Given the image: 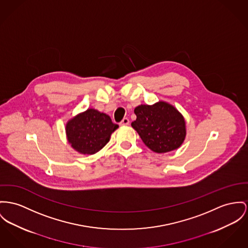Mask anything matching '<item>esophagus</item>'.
Returning a JSON list of instances; mask_svg holds the SVG:
<instances>
[{
    "label": "esophagus",
    "mask_w": 248,
    "mask_h": 248,
    "mask_svg": "<svg viewBox=\"0 0 248 248\" xmlns=\"http://www.w3.org/2000/svg\"><path fill=\"white\" fill-rule=\"evenodd\" d=\"M129 124H130V120H129L127 117L123 118L122 121L120 122V125H122V126H127V125H129Z\"/></svg>",
    "instance_id": "34e87169"
}]
</instances>
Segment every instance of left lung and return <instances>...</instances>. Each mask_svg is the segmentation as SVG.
I'll list each match as a JSON object with an SVG mask.
<instances>
[{
  "label": "left lung",
  "mask_w": 248,
  "mask_h": 248,
  "mask_svg": "<svg viewBox=\"0 0 248 248\" xmlns=\"http://www.w3.org/2000/svg\"><path fill=\"white\" fill-rule=\"evenodd\" d=\"M134 114L136 120L132 127L152 151L165 153L182 146L186 136L185 120L173 105L165 101L141 104L134 109Z\"/></svg>",
  "instance_id": "1"
}]
</instances>
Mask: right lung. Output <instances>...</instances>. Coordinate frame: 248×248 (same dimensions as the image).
I'll list each match as a JSON object with an SVG mask.
<instances>
[{
  "instance_id": "obj_1",
  "label": "right lung",
  "mask_w": 248,
  "mask_h": 248,
  "mask_svg": "<svg viewBox=\"0 0 248 248\" xmlns=\"http://www.w3.org/2000/svg\"><path fill=\"white\" fill-rule=\"evenodd\" d=\"M118 128L111 117L95 109H87L67 121L66 133L68 143L81 154L92 155L102 149Z\"/></svg>"
}]
</instances>
